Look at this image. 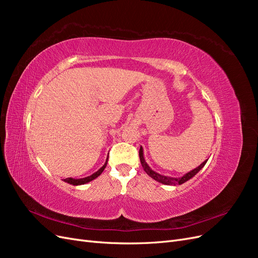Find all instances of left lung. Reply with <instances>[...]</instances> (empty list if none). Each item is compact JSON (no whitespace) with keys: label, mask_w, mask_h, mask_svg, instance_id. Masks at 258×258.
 I'll return each instance as SVG.
<instances>
[{"label":"left lung","mask_w":258,"mask_h":258,"mask_svg":"<svg viewBox=\"0 0 258 258\" xmlns=\"http://www.w3.org/2000/svg\"><path fill=\"white\" fill-rule=\"evenodd\" d=\"M139 156H140V161H141V165L144 169L145 172L150 175L152 178H154L155 181H157L161 184H165V185H181L185 182L188 181V179H190L191 177H194L195 175H196L199 171L205 167V165L207 163L208 159L206 161H204L201 163L200 166H198L197 168L192 169L191 171H189V172H187L186 174H184L183 176H179V177H171V176H167V175H162V174H159L157 172H155L154 170L151 169V167L147 165V162L145 161V158H144V153H143V147L141 146L140 147V152H139Z\"/></svg>","instance_id":"left-lung-1"}]
</instances>
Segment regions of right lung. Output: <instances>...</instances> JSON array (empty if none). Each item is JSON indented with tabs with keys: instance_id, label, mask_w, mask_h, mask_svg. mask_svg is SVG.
Instances as JSON below:
<instances>
[{
	"instance_id": "obj_1",
	"label": "right lung",
	"mask_w": 258,
	"mask_h": 258,
	"mask_svg": "<svg viewBox=\"0 0 258 258\" xmlns=\"http://www.w3.org/2000/svg\"><path fill=\"white\" fill-rule=\"evenodd\" d=\"M107 159H108V156H107V158H106V160H105V163L104 165L101 167L97 172H95L93 174H91V175H89V176H86V177H83V178H73V177H68V178H64L63 181L64 182H67V183H69V184H71V185H74V186H77V185H84V184H86V183H89V182H91L92 179H95V178H97L101 173L103 172V170L105 169V167H106V163H107Z\"/></svg>"
}]
</instances>
